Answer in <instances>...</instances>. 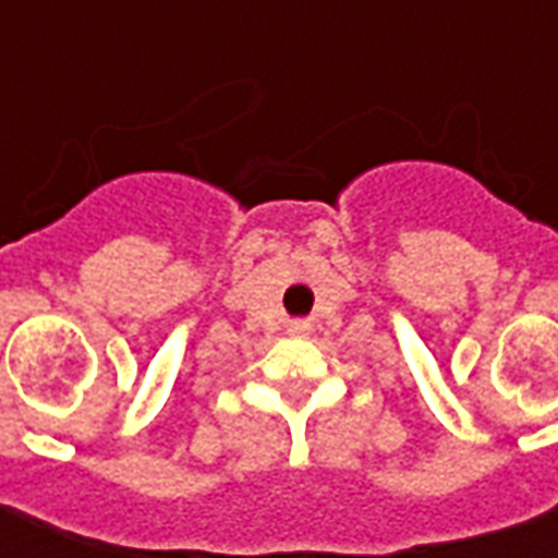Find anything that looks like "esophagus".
<instances>
[{"label": "esophagus", "mask_w": 558, "mask_h": 558, "mask_svg": "<svg viewBox=\"0 0 558 558\" xmlns=\"http://www.w3.org/2000/svg\"><path fill=\"white\" fill-rule=\"evenodd\" d=\"M307 323H302V319H299V323H290V335H307Z\"/></svg>", "instance_id": "1"}]
</instances>
